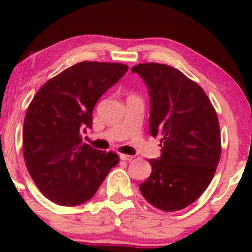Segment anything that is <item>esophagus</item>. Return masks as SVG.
Masks as SVG:
<instances>
[{"label":"esophagus","mask_w":252,"mask_h":252,"mask_svg":"<svg viewBox=\"0 0 252 252\" xmlns=\"http://www.w3.org/2000/svg\"><path fill=\"white\" fill-rule=\"evenodd\" d=\"M119 158H121L122 160L129 161V160H131L134 157H133V155H128V154H119Z\"/></svg>","instance_id":"obj_1"}]
</instances>
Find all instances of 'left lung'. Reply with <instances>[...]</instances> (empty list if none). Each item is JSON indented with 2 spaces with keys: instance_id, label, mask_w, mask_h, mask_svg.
I'll return each mask as SVG.
<instances>
[{
  "instance_id": "1",
  "label": "left lung",
  "mask_w": 252,
  "mask_h": 252,
  "mask_svg": "<svg viewBox=\"0 0 252 252\" xmlns=\"http://www.w3.org/2000/svg\"><path fill=\"white\" fill-rule=\"evenodd\" d=\"M131 72L142 77L150 97V135L160 138L161 155L149 159L152 174L139 189L157 209L187 208L210 184L221 154L220 126L200 86L168 64L142 63Z\"/></svg>"
}]
</instances>
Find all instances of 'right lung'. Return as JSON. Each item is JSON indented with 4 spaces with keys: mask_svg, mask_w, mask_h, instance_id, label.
<instances>
[{
    "mask_svg": "<svg viewBox=\"0 0 252 252\" xmlns=\"http://www.w3.org/2000/svg\"><path fill=\"white\" fill-rule=\"evenodd\" d=\"M128 70L121 63L81 62L41 87L26 113L23 157L42 194L53 203L74 206L97 192L115 153H103L83 143L92 128L95 103Z\"/></svg>",
    "mask_w": 252,
    "mask_h": 252,
    "instance_id": "right-lung-1",
    "label": "right lung"
}]
</instances>
